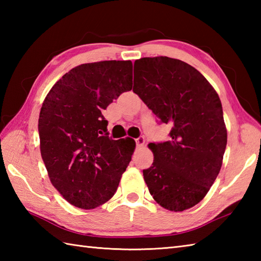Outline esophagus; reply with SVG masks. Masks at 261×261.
<instances>
[{"label":"esophagus","mask_w":261,"mask_h":261,"mask_svg":"<svg viewBox=\"0 0 261 261\" xmlns=\"http://www.w3.org/2000/svg\"><path fill=\"white\" fill-rule=\"evenodd\" d=\"M136 143H137L138 147H143V146H145V143H146L145 138H143V137L137 138V139H136Z\"/></svg>","instance_id":"esophagus-1"}]
</instances>
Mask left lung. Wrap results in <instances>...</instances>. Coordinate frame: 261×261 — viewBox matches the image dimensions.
<instances>
[{"label": "left lung", "mask_w": 261, "mask_h": 261, "mask_svg": "<svg viewBox=\"0 0 261 261\" xmlns=\"http://www.w3.org/2000/svg\"><path fill=\"white\" fill-rule=\"evenodd\" d=\"M134 92L166 124L170 140L149 143L153 152L143 178L160 206L181 212L199 203L222 166L226 127L222 104L207 80L179 59L135 62Z\"/></svg>", "instance_id": "8db88e82"}]
</instances>
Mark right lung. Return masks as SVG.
I'll list each match as a JSON object with an SVG mask.
<instances>
[{
    "mask_svg": "<svg viewBox=\"0 0 261 261\" xmlns=\"http://www.w3.org/2000/svg\"><path fill=\"white\" fill-rule=\"evenodd\" d=\"M132 88L131 60L82 64L66 73L42 103L40 152L51 184L76 207L91 210L114 195L136 142L104 136L102 110Z\"/></svg>",
    "mask_w": 261,
    "mask_h": 261,
    "instance_id": "right-lung-1",
    "label": "right lung"
}]
</instances>
